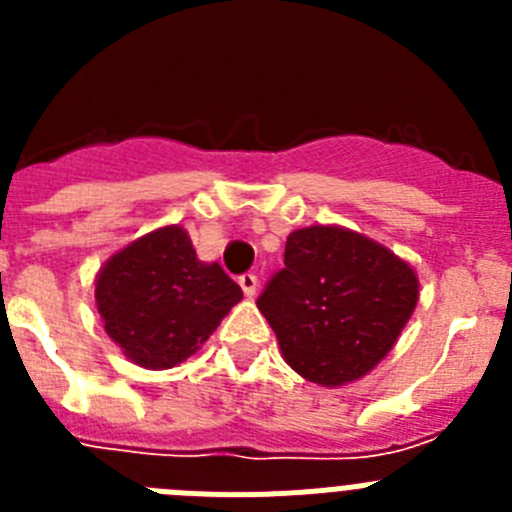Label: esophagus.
I'll return each instance as SVG.
<instances>
[{"mask_svg": "<svg viewBox=\"0 0 512 512\" xmlns=\"http://www.w3.org/2000/svg\"><path fill=\"white\" fill-rule=\"evenodd\" d=\"M238 284H241L243 295L246 297H256V292H259V279L253 277V274H243Z\"/></svg>", "mask_w": 512, "mask_h": 512, "instance_id": "esophagus-1", "label": "esophagus"}]
</instances>
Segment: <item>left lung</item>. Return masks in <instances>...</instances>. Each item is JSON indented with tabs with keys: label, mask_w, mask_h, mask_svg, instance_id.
Here are the masks:
<instances>
[{
	"label": "left lung",
	"mask_w": 512,
	"mask_h": 512,
	"mask_svg": "<svg viewBox=\"0 0 512 512\" xmlns=\"http://www.w3.org/2000/svg\"><path fill=\"white\" fill-rule=\"evenodd\" d=\"M418 297V274L395 251L343 225H307L287 235L284 269L256 305L284 361L336 390L390 354Z\"/></svg>",
	"instance_id": "1"
}]
</instances>
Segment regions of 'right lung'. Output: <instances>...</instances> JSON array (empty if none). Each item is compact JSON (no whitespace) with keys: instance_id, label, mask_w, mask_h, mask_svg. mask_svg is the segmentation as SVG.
Wrapping results in <instances>:
<instances>
[{"instance_id":"right-lung-1","label":"right lung","mask_w":512,"mask_h":512,"mask_svg":"<svg viewBox=\"0 0 512 512\" xmlns=\"http://www.w3.org/2000/svg\"><path fill=\"white\" fill-rule=\"evenodd\" d=\"M243 300L217 261H200L182 225H161L115 251L94 277L104 333L143 369L194 356Z\"/></svg>"}]
</instances>
